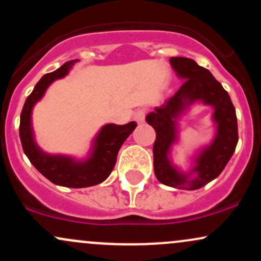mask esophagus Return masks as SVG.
Segmentation results:
<instances>
[{"mask_svg": "<svg viewBox=\"0 0 261 261\" xmlns=\"http://www.w3.org/2000/svg\"><path fill=\"white\" fill-rule=\"evenodd\" d=\"M145 116H146V110L145 109H139L136 113H135L134 119L140 124V122L145 121Z\"/></svg>", "mask_w": 261, "mask_h": 261, "instance_id": "1", "label": "esophagus"}]
</instances>
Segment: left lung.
<instances>
[{
    "label": "left lung",
    "instance_id": "left-lung-1",
    "mask_svg": "<svg viewBox=\"0 0 261 261\" xmlns=\"http://www.w3.org/2000/svg\"><path fill=\"white\" fill-rule=\"evenodd\" d=\"M170 65L180 79L184 80L174 95L146 116V121L154 128L153 167L158 181L167 187L196 190L216 179L234 152L238 143V124L236 109L228 93L208 70L201 67L188 58H170ZM214 107V120L218 124V134L208 148L200 152L193 171L197 178L188 181L170 164L169 149L176 140V119L195 101Z\"/></svg>",
    "mask_w": 261,
    "mask_h": 261
}]
</instances>
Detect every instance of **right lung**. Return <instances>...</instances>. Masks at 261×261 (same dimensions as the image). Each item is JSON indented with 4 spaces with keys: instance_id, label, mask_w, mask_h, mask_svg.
Listing matches in <instances>:
<instances>
[{
    "instance_id": "add662e5",
    "label": "right lung",
    "mask_w": 261,
    "mask_h": 261,
    "mask_svg": "<svg viewBox=\"0 0 261 261\" xmlns=\"http://www.w3.org/2000/svg\"><path fill=\"white\" fill-rule=\"evenodd\" d=\"M76 61L77 60H72L65 62L54 72L44 74L35 85L33 92L25 99L20 113L19 137L27 157L45 178L61 187L88 188L104 181L110 175L116 163L119 149L137 124L131 121L126 125L108 124L101 127L94 139L91 155L83 162H77L66 155L47 154L38 147L32 128L33 107L41 99L47 87L55 80L65 77Z\"/></svg>"
}]
</instances>
